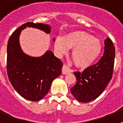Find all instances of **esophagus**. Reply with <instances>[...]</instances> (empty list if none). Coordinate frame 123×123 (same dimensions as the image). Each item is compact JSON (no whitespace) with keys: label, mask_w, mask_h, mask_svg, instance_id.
Returning a JSON list of instances; mask_svg holds the SVG:
<instances>
[{"label":"esophagus","mask_w":123,"mask_h":123,"mask_svg":"<svg viewBox=\"0 0 123 123\" xmlns=\"http://www.w3.org/2000/svg\"><path fill=\"white\" fill-rule=\"evenodd\" d=\"M71 72V70L69 69V68L67 66L64 65L62 66V73L64 75H66V74H68Z\"/></svg>","instance_id":"obj_1"}]
</instances>
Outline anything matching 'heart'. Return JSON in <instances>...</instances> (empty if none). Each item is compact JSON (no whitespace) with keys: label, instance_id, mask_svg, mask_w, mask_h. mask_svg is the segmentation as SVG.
I'll list each match as a JSON object with an SVG mask.
<instances>
[{"label":"heart","instance_id":"b5f03b06","mask_svg":"<svg viewBox=\"0 0 123 123\" xmlns=\"http://www.w3.org/2000/svg\"><path fill=\"white\" fill-rule=\"evenodd\" d=\"M54 48L60 55L66 54L69 48H73L72 58L77 66H89L99 57L101 44L99 39L84 31H75L58 36L54 41Z\"/></svg>","mask_w":123,"mask_h":123}]
</instances>
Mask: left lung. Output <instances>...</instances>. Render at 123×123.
Masks as SVG:
<instances>
[{"label": "left lung", "instance_id": "left-lung-1", "mask_svg": "<svg viewBox=\"0 0 123 123\" xmlns=\"http://www.w3.org/2000/svg\"><path fill=\"white\" fill-rule=\"evenodd\" d=\"M115 59V47L107 37L105 40L103 56L97 63L84 69L74 72L77 84L71 92L78 101L87 103L97 98L105 90L112 78Z\"/></svg>", "mask_w": 123, "mask_h": 123}]
</instances>
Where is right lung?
<instances>
[{"mask_svg":"<svg viewBox=\"0 0 123 123\" xmlns=\"http://www.w3.org/2000/svg\"><path fill=\"white\" fill-rule=\"evenodd\" d=\"M27 27L36 28L47 34L51 31L48 25L32 22L23 24L14 31L7 43V72L11 84L20 96L36 101L48 93L53 80L61 74L63 64L50 50L39 57H31L22 52L19 36Z\"/></svg>","mask_w":123,"mask_h":123,"instance_id":"1","label":"right lung"}]
</instances>
